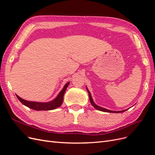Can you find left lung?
<instances>
[{
    "label": "left lung",
    "mask_w": 155,
    "mask_h": 155,
    "mask_svg": "<svg viewBox=\"0 0 155 155\" xmlns=\"http://www.w3.org/2000/svg\"><path fill=\"white\" fill-rule=\"evenodd\" d=\"M87 92L88 93V96H89V100H90V101H91V104H92V105L97 110H101V111H103V112H112V113H119V112H125L128 109H126V110H121V111H113V110H108L107 109H105V108H103V107H101L100 106L97 105L94 102L93 100H92V97L91 96V92H89V91L88 90V88H87Z\"/></svg>",
    "instance_id": "8db88e82"
}]
</instances>
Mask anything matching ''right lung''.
Returning a JSON list of instances; mask_svg holds the SVG:
<instances>
[{"instance_id": "right-lung-1", "label": "right lung", "mask_w": 155, "mask_h": 155, "mask_svg": "<svg viewBox=\"0 0 155 155\" xmlns=\"http://www.w3.org/2000/svg\"><path fill=\"white\" fill-rule=\"evenodd\" d=\"M70 82L66 83L62 89V91H61L58 96L56 97L55 99L51 101L48 102H45V103H42V102H36V101H26L22 99L18 96L16 95L17 98L18 99L23 105L25 106L29 107L30 109H34L35 110H50L56 109L63 104V96L64 94L67 90V88L68 87Z\"/></svg>"}]
</instances>
